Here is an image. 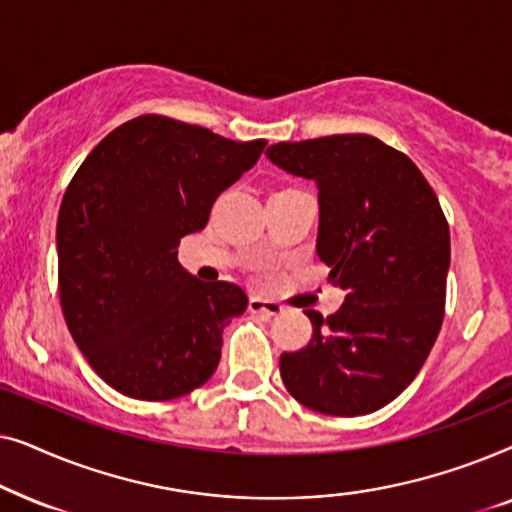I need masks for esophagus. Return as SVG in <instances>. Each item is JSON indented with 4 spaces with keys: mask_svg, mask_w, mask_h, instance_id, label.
<instances>
[{
    "mask_svg": "<svg viewBox=\"0 0 512 512\" xmlns=\"http://www.w3.org/2000/svg\"><path fill=\"white\" fill-rule=\"evenodd\" d=\"M249 312L263 314V317H279V314L284 312V307L279 305L277 300L261 298V296H251L249 298Z\"/></svg>",
    "mask_w": 512,
    "mask_h": 512,
    "instance_id": "obj_1",
    "label": "esophagus"
}]
</instances>
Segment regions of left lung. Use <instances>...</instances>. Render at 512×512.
<instances>
[{"label":"left lung","instance_id":"1","mask_svg":"<svg viewBox=\"0 0 512 512\" xmlns=\"http://www.w3.org/2000/svg\"><path fill=\"white\" fill-rule=\"evenodd\" d=\"M265 156L317 186V256L347 293L328 319L307 310L312 340L279 359L284 387L324 415L380 410L415 380L443 324L450 228L436 193L370 135L279 142Z\"/></svg>","mask_w":512,"mask_h":512}]
</instances>
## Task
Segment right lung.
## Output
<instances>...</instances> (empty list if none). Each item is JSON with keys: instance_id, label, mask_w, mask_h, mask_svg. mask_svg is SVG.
<instances>
[{"instance_id": "add662e5", "label": "right lung", "mask_w": 512, "mask_h": 512, "mask_svg": "<svg viewBox=\"0 0 512 512\" xmlns=\"http://www.w3.org/2000/svg\"><path fill=\"white\" fill-rule=\"evenodd\" d=\"M265 144L139 116L109 132L74 174L58 214L60 303L109 387L170 401L214 375L223 328L247 310V293L200 282L177 261V247L207 226L214 200Z\"/></svg>"}]
</instances>
